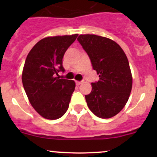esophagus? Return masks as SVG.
Returning <instances> with one entry per match:
<instances>
[{"label": "esophagus", "mask_w": 157, "mask_h": 157, "mask_svg": "<svg viewBox=\"0 0 157 157\" xmlns=\"http://www.w3.org/2000/svg\"><path fill=\"white\" fill-rule=\"evenodd\" d=\"M75 82H76V85L79 86V85H80L81 83H82V81H75Z\"/></svg>", "instance_id": "34e87169"}]
</instances>
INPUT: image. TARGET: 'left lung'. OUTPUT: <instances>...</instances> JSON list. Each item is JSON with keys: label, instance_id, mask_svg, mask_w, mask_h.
Returning a JSON list of instances; mask_svg holds the SVG:
<instances>
[{"label": "left lung", "instance_id": "8db88e82", "mask_svg": "<svg viewBox=\"0 0 157 157\" xmlns=\"http://www.w3.org/2000/svg\"><path fill=\"white\" fill-rule=\"evenodd\" d=\"M77 40L89 55L100 80L92 82L86 95L94 114L111 118L123 109L132 89V76L125 52L112 40L94 35H80Z\"/></svg>", "mask_w": 157, "mask_h": 157}]
</instances>
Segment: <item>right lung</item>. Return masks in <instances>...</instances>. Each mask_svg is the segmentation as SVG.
Listing matches in <instances>:
<instances>
[{"label":"right lung","instance_id":"right-lung-1","mask_svg":"<svg viewBox=\"0 0 157 157\" xmlns=\"http://www.w3.org/2000/svg\"><path fill=\"white\" fill-rule=\"evenodd\" d=\"M77 36L45 37L34 46L25 61L23 88L32 107L48 120H57L66 112L75 91V81L57 76L65 71L63 57Z\"/></svg>","mask_w":157,"mask_h":157}]
</instances>
